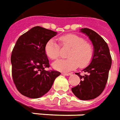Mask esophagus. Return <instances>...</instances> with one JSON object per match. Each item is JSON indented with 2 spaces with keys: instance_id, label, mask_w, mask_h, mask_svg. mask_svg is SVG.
Returning <instances> with one entry per match:
<instances>
[{
  "instance_id": "1",
  "label": "esophagus",
  "mask_w": 120,
  "mask_h": 120,
  "mask_svg": "<svg viewBox=\"0 0 120 120\" xmlns=\"http://www.w3.org/2000/svg\"><path fill=\"white\" fill-rule=\"evenodd\" d=\"M63 75H65V76H70L71 75V73H68V72H62Z\"/></svg>"
}]
</instances>
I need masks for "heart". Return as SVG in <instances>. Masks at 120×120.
<instances>
[{
  "label": "heart",
  "mask_w": 120,
  "mask_h": 120,
  "mask_svg": "<svg viewBox=\"0 0 120 120\" xmlns=\"http://www.w3.org/2000/svg\"><path fill=\"white\" fill-rule=\"evenodd\" d=\"M63 46L71 48L67 56L69 58L59 60L53 62L54 69L60 71H69L87 66L91 62L94 55L92 45L85 39L75 34H67L58 38ZM45 53L51 60H56L60 55V47L55 39H50L45 46Z\"/></svg>",
  "instance_id": "1"
}]
</instances>
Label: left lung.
Masks as SVG:
<instances>
[{
	"mask_svg": "<svg viewBox=\"0 0 120 120\" xmlns=\"http://www.w3.org/2000/svg\"><path fill=\"white\" fill-rule=\"evenodd\" d=\"M81 32L92 41L94 53L90 64L82 71L84 74L76 73L81 81L79 85L72 88V92L80 100L88 101L95 98L104 91L112 60L109 47L102 37L89 28H81Z\"/></svg>",
	"mask_w": 120,
	"mask_h": 120,
	"instance_id": "8db88e82",
	"label": "left lung"
}]
</instances>
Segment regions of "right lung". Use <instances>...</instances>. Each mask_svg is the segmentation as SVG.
Returning <instances> with one entry per match:
<instances>
[{"label":"right lung","instance_id":"add662e5","mask_svg":"<svg viewBox=\"0 0 120 120\" xmlns=\"http://www.w3.org/2000/svg\"><path fill=\"white\" fill-rule=\"evenodd\" d=\"M57 32L41 26H34L17 40L12 51V76L16 87L23 95L39 98L51 89L54 81L60 75L49 67L45 46Z\"/></svg>","mask_w":120,"mask_h":120}]
</instances>
